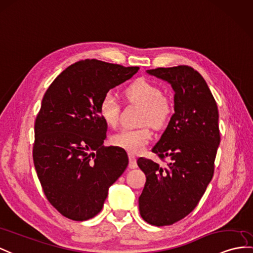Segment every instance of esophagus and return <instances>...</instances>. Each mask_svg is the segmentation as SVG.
Returning <instances> with one entry per match:
<instances>
[{"label": "esophagus", "instance_id": "1", "mask_svg": "<svg viewBox=\"0 0 253 253\" xmlns=\"http://www.w3.org/2000/svg\"><path fill=\"white\" fill-rule=\"evenodd\" d=\"M128 168L130 169H136L137 163H136V157L132 153H128Z\"/></svg>", "mask_w": 253, "mask_h": 253}]
</instances>
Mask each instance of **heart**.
I'll return each mask as SVG.
<instances>
[{
    "mask_svg": "<svg viewBox=\"0 0 253 253\" xmlns=\"http://www.w3.org/2000/svg\"><path fill=\"white\" fill-rule=\"evenodd\" d=\"M128 102L138 103L144 106L141 122L155 127L166 125L173 114V105L168 97L163 95L162 89L158 84L146 79H137L125 91ZM98 114L108 126H116L119 123L121 105L117 97L107 92L98 103ZM152 138L149 126L139 128H123L113 134L109 140L112 145L121 148L130 153H140Z\"/></svg>",
    "mask_w": 253,
    "mask_h": 253,
    "instance_id": "heart-1",
    "label": "heart"
}]
</instances>
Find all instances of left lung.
Returning <instances> with one entry per match:
<instances>
[{
	"mask_svg": "<svg viewBox=\"0 0 253 253\" xmlns=\"http://www.w3.org/2000/svg\"><path fill=\"white\" fill-rule=\"evenodd\" d=\"M169 82L175 91V113L152 148L165 168L150 159L137 164L146 175L139 212L156 226L171 225L193 211L214 171L220 143L218 106L201 74L188 65L147 71Z\"/></svg>",
	"mask_w": 253,
	"mask_h": 253,
	"instance_id": "left-lung-1",
	"label": "left lung"
}]
</instances>
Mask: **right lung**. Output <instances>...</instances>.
Returning a JSON list of instances; mask_svg holds the SVG:
<instances>
[{"label":"right lung","instance_id":"right-lung-1","mask_svg":"<svg viewBox=\"0 0 253 253\" xmlns=\"http://www.w3.org/2000/svg\"><path fill=\"white\" fill-rule=\"evenodd\" d=\"M138 70L80 60L58 75L42 97L34 125L33 161L47 200L66 218L95 217L109 187L126 169V152L103 145L107 125L97 107L104 94Z\"/></svg>","mask_w":253,"mask_h":253}]
</instances>
